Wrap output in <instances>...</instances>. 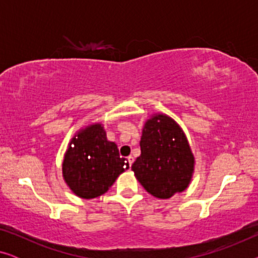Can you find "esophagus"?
Here are the masks:
<instances>
[{"instance_id": "obj_1", "label": "esophagus", "mask_w": 258, "mask_h": 258, "mask_svg": "<svg viewBox=\"0 0 258 258\" xmlns=\"http://www.w3.org/2000/svg\"><path fill=\"white\" fill-rule=\"evenodd\" d=\"M128 162H129L130 165L134 163V156H132V155H130V156H128Z\"/></svg>"}]
</instances>
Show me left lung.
Masks as SVG:
<instances>
[{
  "mask_svg": "<svg viewBox=\"0 0 258 258\" xmlns=\"http://www.w3.org/2000/svg\"><path fill=\"white\" fill-rule=\"evenodd\" d=\"M141 155L132 165L136 178L150 195L170 199L188 188L195 171V156L181 125L163 112L144 122Z\"/></svg>",
  "mask_w": 258,
  "mask_h": 258,
  "instance_id": "left-lung-1",
  "label": "left lung"
}]
</instances>
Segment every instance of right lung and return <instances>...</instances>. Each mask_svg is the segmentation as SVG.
<instances>
[{"mask_svg": "<svg viewBox=\"0 0 258 258\" xmlns=\"http://www.w3.org/2000/svg\"><path fill=\"white\" fill-rule=\"evenodd\" d=\"M128 168L103 124L95 122L74 134L63 156L62 176L73 194L91 200L107 192Z\"/></svg>", "mask_w": 258, "mask_h": 258, "instance_id": "right-lung-1", "label": "right lung"}]
</instances>
